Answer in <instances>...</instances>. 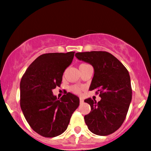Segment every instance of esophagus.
<instances>
[{"label":"esophagus","mask_w":151,"mask_h":151,"mask_svg":"<svg viewBox=\"0 0 151 151\" xmlns=\"http://www.w3.org/2000/svg\"><path fill=\"white\" fill-rule=\"evenodd\" d=\"M79 101H80L81 104V103H83V99H81V98H80V99H79Z\"/></svg>","instance_id":"obj_1"}]
</instances>
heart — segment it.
<instances>
[{"label":"heart","mask_w":151,"mask_h":151,"mask_svg":"<svg viewBox=\"0 0 151 151\" xmlns=\"http://www.w3.org/2000/svg\"><path fill=\"white\" fill-rule=\"evenodd\" d=\"M70 91H71L74 92V93H77V94H79L81 93V88L79 87L76 86H72L70 87Z\"/></svg>","instance_id":"heart-1"}]
</instances>
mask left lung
<instances>
[{"instance_id": "left-lung-1", "label": "left lung", "mask_w": 151, "mask_h": 151, "mask_svg": "<svg viewBox=\"0 0 151 151\" xmlns=\"http://www.w3.org/2000/svg\"><path fill=\"white\" fill-rule=\"evenodd\" d=\"M80 60L90 63L94 68V75L89 88L96 89L101 100L87 99L90 113L84 116L86 124L92 133L108 136L122 126L127 117L132 97L130 76L128 70L119 60L106 51L77 52Z\"/></svg>"}]
</instances>
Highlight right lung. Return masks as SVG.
<instances>
[{
    "instance_id": "1",
    "label": "right lung",
    "mask_w": 151,
    "mask_h": 151,
    "mask_svg": "<svg viewBox=\"0 0 151 151\" xmlns=\"http://www.w3.org/2000/svg\"><path fill=\"white\" fill-rule=\"evenodd\" d=\"M74 52H50L39 56L27 68L20 81V107L31 128L44 137L60 135L79 107V99L71 93L60 99L52 90L60 86L64 71Z\"/></svg>"
}]
</instances>
